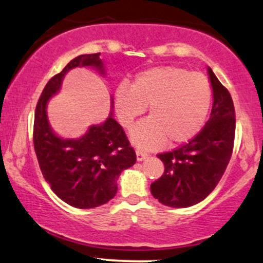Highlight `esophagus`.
<instances>
[{
	"label": "esophagus",
	"mask_w": 263,
	"mask_h": 263,
	"mask_svg": "<svg viewBox=\"0 0 263 263\" xmlns=\"http://www.w3.org/2000/svg\"><path fill=\"white\" fill-rule=\"evenodd\" d=\"M136 156H137V160H138V162H142V160H144L145 158L148 157V154L145 153V152H143V151L137 149V151H136Z\"/></svg>",
	"instance_id": "obj_1"
}]
</instances>
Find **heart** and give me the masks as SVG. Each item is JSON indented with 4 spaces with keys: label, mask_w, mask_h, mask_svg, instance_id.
Instances as JSON below:
<instances>
[{
    "label": "heart",
    "mask_w": 263,
    "mask_h": 263,
    "mask_svg": "<svg viewBox=\"0 0 263 263\" xmlns=\"http://www.w3.org/2000/svg\"><path fill=\"white\" fill-rule=\"evenodd\" d=\"M211 99V84L203 73L167 66L142 72L131 89L120 85L115 106L126 128L149 107V119L134 129L132 141L138 147L157 148L166 140L172 145L191 140L203 125Z\"/></svg>",
    "instance_id": "b5f03b06"
}]
</instances>
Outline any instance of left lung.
Listing matches in <instances>:
<instances>
[{"label": "left lung", "instance_id": "left-lung-1", "mask_svg": "<svg viewBox=\"0 0 263 263\" xmlns=\"http://www.w3.org/2000/svg\"><path fill=\"white\" fill-rule=\"evenodd\" d=\"M213 88L210 120L189 143L158 154L165 170L151 185L160 203L185 208L203 201L216 189L232 158L235 138V109L230 93L208 68Z\"/></svg>", "mask_w": 263, "mask_h": 263}]
</instances>
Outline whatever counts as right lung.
I'll use <instances>...</instances> for the list:
<instances>
[{"mask_svg": "<svg viewBox=\"0 0 263 263\" xmlns=\"http://www.w3.org/2000/svg\"><path fill=\"white\" fill-rule=\"evenodd\" d=\"M99 56L100 52L78 56L53 76L37 100L34 116V149L44 179L63 202L83 210L114 198L119 175L136 163V152L112 116L101 125L91 126L78 140L58 137L47 121L46 104L69 69L94 66L103 71Z\"/></svg>", "mask_w": 263, "mask_h": 263, "instance_id": "1", "label": "right lung"}]
</instances>
